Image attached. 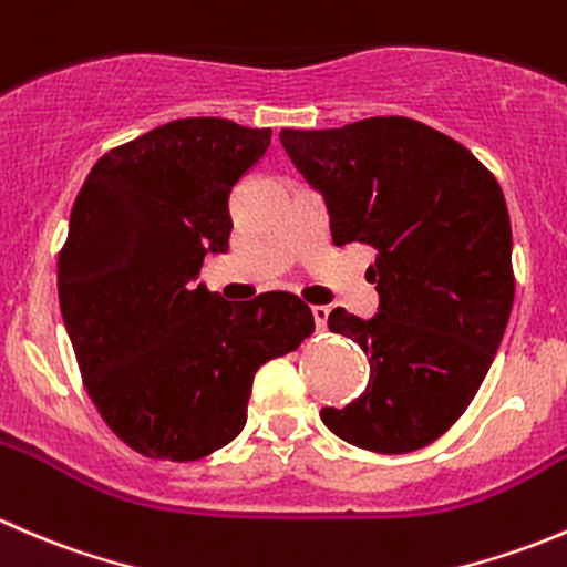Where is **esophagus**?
I'll return each instance as SVG.
<instances>
[{
    "label": "esophagus",
    "instance_id": "34e87169",
    "mask_svg": "<svg viewBox=\"0 0 567 567\" xmlns=\"http://www.w3.org/2000/svg\"><path fill=\"white\" fill-rule=\"evenodd\" d=\"M310 312H312V321H316V327H318V329H323V327H327L329 307H323V305H316V307H310Z\"/></svg>",
    "mask_w": 567,
    "mask_h": 567
}]
</instances>
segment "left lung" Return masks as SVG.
<instances>
[{
    "label": "left lung",
    "instance_id": "left-lung-1",
    "mask_svg": "<svg viewBox=\"0 0 567 567\" xmlns=\"http://www.w3.org/2000/svg\"><path fill=\"white\" fill-rule=\"evenodd\" d=\"M279 141L327 202L332 244L377 249V316L329 312V329L368 354L371 377L351 404L323 406L321 421L368 452L430 446L474 401L513 312L502 188L463 144L404 115L282 130Z\"/></svg>",
    "mask_w": 567,
    "mask_h": 567
}]
</instances>
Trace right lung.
<instances>
[{
  "mask_svg": "<svg viewBox=\"0 0 567 567\" xmlns=\"http://www.w3.org/2000/svg\"><path fill=\"white\" fill-rule=\"evenodd\" d=\"M271 130L177 118L110 150L76 194L58 262L60 316L110 430L155 460L207 457L240 435L262 362L316 329L293 293L227 301L196 285L229 249V194Z\"/></svg>",
  "mask_w": 567,
  "mask_h": 567,
  "instance_id": "right-lung-1",
  "label": "right lung"
}]
</instances>
